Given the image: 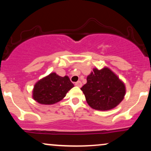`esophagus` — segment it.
<instances>
[{
  "instance_id": "esophagus-1",
  "label": "esophagus",
  "mask_w": 151,
  "mask_h": 151,
  "mask_svg": "<svg viewBox=\"0 0 151 151\" xmlns=\"http://www.w3.org/2000/svg\"><path fill=\"white\" fill-rule=\"evenodd\" d=\"M75 85L79 86V87H81L82 86V83H81V81H78L77 82H75Z\"/></svg>"
}]
</instances>
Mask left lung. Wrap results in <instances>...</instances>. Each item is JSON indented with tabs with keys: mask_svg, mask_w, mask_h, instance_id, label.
<instances>
[{
	"mask_svg": "<svg viewBox=\"0 0 151 151\" xmlns=\"http://www.w3.org/2000/svg\"><path fill=\"white\" fill-rule=\"evenodd\" d=\"M81 90L90 107L99 111H108L116 107L126 94V86L109 67L93 68Z\"/></svg>",
	"mask_w": 151,
	"mask_h": 151,
	"instance_id": "1",
	"label": "left lung"
}]
</instances>
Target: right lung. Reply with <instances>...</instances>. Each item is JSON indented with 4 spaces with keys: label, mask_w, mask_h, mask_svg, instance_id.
Returning a JSON list of instances; mask_svg holds the SVG:
<instances>
[{
    "label": "right lung",
    "mask_w": 151,
    "mask_h": 151,
    "mask_svg": "<svg viewBox=\"0 0 151 151\" xmlns=\"http://www.w3.org/2000/svg\"><path fill=\"white\" fill-rule=\"evenodd\" d=\"M72 87L74 84L68 76L62 77L52 72L35 83L32 98L41 104H54L63 99Z\"/></svg>",
    "instance_id": "add662e5"
}]
</instances>
